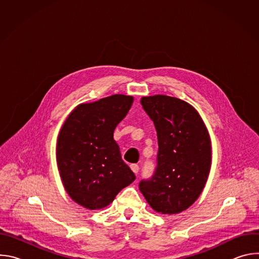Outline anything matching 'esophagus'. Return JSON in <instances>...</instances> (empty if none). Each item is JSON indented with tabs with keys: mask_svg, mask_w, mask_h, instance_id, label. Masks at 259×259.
I'll return each mask as SVG.
<instances>
[{
	"mask_svg": "<svg viewBox=\"0 0 259 259\" xmlns=\"http://www.w3.org/2000/svg\"><path fill=\"white\" fill-rule=\"evenodd\" d=\"M130 168H131V170H132L135 174H137L138 171H139V167H138L137 164H131V165H130Z\"/></svg>",
	"mask_w": 259,
	"mask_h": 259,
	"instance_id": "34e87169",
	"label": "esophagus"
}]
</instances>
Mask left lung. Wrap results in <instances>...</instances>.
<instances>
[{"mask_svg": "<svg viewBox=\"0 0 259 259\" xmlns=\"http://www.w3.org/2000/svg\"><path fill=\"white\" fill-rule=\"evenodd\" d=\"M140 103L155 124L158 166L139 190L158 213L177 214L202 194L211 169V139L197 109L176 97L144 96Z\"/></svg>", "mask_w": 259, "mask_h": 259, "instance_id": "left-lung-1", "label": "left lung"}]
</instances>
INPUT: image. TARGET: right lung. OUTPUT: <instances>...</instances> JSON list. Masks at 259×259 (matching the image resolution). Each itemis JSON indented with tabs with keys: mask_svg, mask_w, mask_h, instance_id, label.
<instances>
[{
	"mask_svg": "<svg viewBox=\"0 0 259 259\" xmlns=\"http://www.w3.org/2000/svg\"><path fill=\"white\" fill-rule=\"evenodd\" d=\"M133 100V96L115 94L81 103L59 131L56 162L62 184L70 199L86 209L105 208L135 180L114 139Z\"/></svg>",
	"mask_w": 259,
	"mask_h": 259,
	"instance_id": "add662e5",
	"label": "right lung"
}]
</instances>
